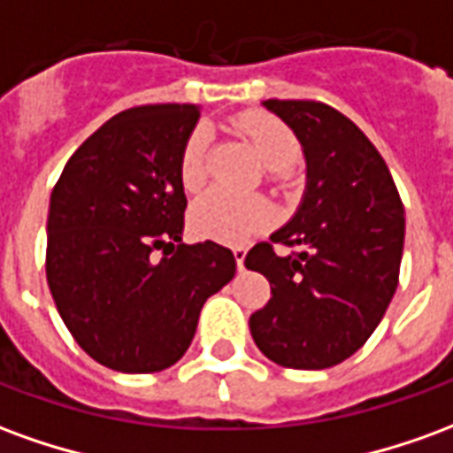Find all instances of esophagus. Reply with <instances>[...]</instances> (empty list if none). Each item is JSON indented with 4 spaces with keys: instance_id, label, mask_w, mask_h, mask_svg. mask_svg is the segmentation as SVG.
Returning a JSON list of instances; mask_svg holds the SVG:
<instances>
[{
    "instance_id": "34e87169",
    "label": "esophagus",
    "mask_w": 453,
    "mask_h": 453,
    "mask_svg": "<svg viewBox=\"0 0 453 453\" xmlns=\"http://www.w3.org/2000/svg\"><path fill=\"white\" fill-rule=\"evenodd\" d=\"M233 255H235L237 269L242 272V269H245V255H247V250H245V247H233Z\"/></svg>"
}]
</instances>
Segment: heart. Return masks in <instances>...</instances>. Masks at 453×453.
Listing matches in <instances>:
<instances>
[{"label":"heart","instance_id":"obj_1","mask_svg":"<svg viewBox=\"0 0 453 453\" xmlns=\"http://www.w3.org/2000/svg\"><path fill=\"white\" fill-rule=\"evenodd\" d=\"M237 130L250 138L257 155L272 172H288L301 157V142L294 130L274 116L259 111L240 113ZM211 130L198 126L188 133L179 157V181L187 191H196L206 181V157ZM272 223V206L259 196H237L226 188H213L188 211V226L201 240L240 245Z\"/></svg>","mask_w":453,"mask_h":453}]
</instances>
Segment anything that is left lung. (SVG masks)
Wrapping results in <instances>:
<instances>
[{
  "instance_id": "left-lung-1",
  "label": "left lung",
  "mask_w": 453,
  "mask_h": 453,
  "mask_svg": "<svg viewBox=\"0 0 453 453\" xmlns=\"http://www.w3.org/2000/svg\"><path fill=\"white\" fill-rule=\"evenodd\" d=\"M265 106L294 130L305 155V191L294 218L245 266L266 276L269 303L250 318L266 359L286 369H330L349 359L398 288L405 211L386 162L347 116L323 102Z\"/></svg>"
}]
</instances>
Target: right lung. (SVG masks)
<instances>
[{"instance_id": "obj_1", "label": "right lung", "mask_w": 453, "mask_h": 453, "mask_svg": "<svg viewBox=\"0 0 453 453\" xmlns=\"http://www.w3.org/2000/svg\"><path fill=\"white\" fill-rule=\"evenodd\" d=\"M198 113L194 104L116 113L74 150L50 194V294L77 344L113 371L177 364L203 303L235 276L227 247L181 242L179 157Z\"/></svg>"}]
</instances>
